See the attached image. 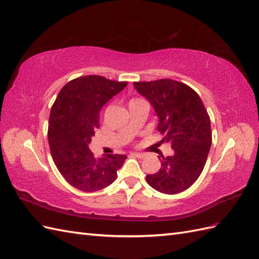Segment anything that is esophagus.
Segmentation results:
<instances>
[{
    "mask_svg": "<svg viewBox=\"0 0 259 259\" xmlns=\"http://www.w3.org/2000/svg\"><path fill=\"white\" fill-rule=\"evenodd\" d=\"M131 155L134 157H137V158H144L145 157V154H142V153H132Z\"/></svg>",
    "mask_w": 259,
    "mask_h": 259,
    "instance_id": "obj_1",
    "label": "esophagus"
}]
</instances>
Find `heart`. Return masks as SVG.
<instances>
[{"label":"heart","mask_w":259,"mask_h":259,"mask_svg":"<svg viewBox=\"0 0 259 259\" xmlns=\"http://www.w3.org/2000/svg\"><path fill=\"white\" fill-rule=\"evenodd\" d=\"M142 99H137V98H134V99H132L131 101H130V104L131 103H134V102H136V101H141Z\"/></svg>","instance_id":"heart-1"}]
</instances>
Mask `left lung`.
I'll list each match as a JSON object with an SVG mask.
<instances>
[{
	"label": "left lung",
	"mask_w": 259,
	"mask_h": 259,
	"mask_svg": "<svg viewBox=\"0 0 259 259\" xmlns=\"http://www.w3.org/2000/svg\"><path fill=\"white\" fill-rule=\"evenodd\" d=\"M134 87L146 98L159 117V143H169L171 156L158 157L161 168L146 176L155 190L176 194L190 188L205 166L212 144L211 121L207 111L192 88L180 81L160 79L134 82Z\"/></svg>",
	"instance_id": "1"
}]
</instances>
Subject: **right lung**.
Masks as SVG:
<instances>
[{
  "label": "right lung",
  "instance_id": "obj_1",
  "mask_svg": "<svg viewBox=\"0 0 259 259\" xmlns=\"http://www.w3.org/2000/svg\"><path fill=\"white\" fill-rule=\"evenodd\" d=\"M127 85L126 81L84 75L66 83L49 115L48 143L57 169L69 185L84 192L106 188L115 181L126 155L94 156L89 144L100 127L102 106Z\"/></svg>",
  "mask_w": 259,
  "mask_h": 259
}]
</instances>
